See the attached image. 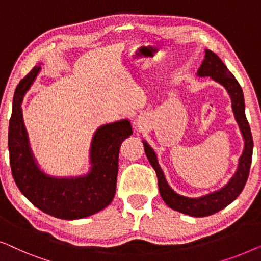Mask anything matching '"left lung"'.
<instances>
[{
  "mask_svg": "<svg viewBox=\"0 0 261 261\" xmlns=\"http://www.w3.org/2000/svg\"><path fill=\"white\" fill-rule=\"evenodd\" d=\"M197 75L212 76V79H214L215 82L220 83L223 87H226L227 92L229 93L230 99H232L234 116H236L237 122L240 126L242 137L245 139L244 152H242L239 160L238 170L232 179L222 189L208 194L205 196L199 197V199L182 196L175 193L169 187L162 169H161L159 162H157L156 153L153 152V150L150 148V145L146 142H143V144H144L146 157H148L150 164L156 171L157 179H159L160 194L164 202L174 211L190 216H195V218H202V216L212 215L214 213L221 211L240 195L249 175L253 153V139L251 127L248 125L247 118H246L245 115V100L242 89L236 79V76L228 71L226 65L221 61V59L215 53H213L212 50L205 49L204 60L199 71H197Z\"/></svg>",
  "mask_w": 261,
  "mask_h": 261,
  "instance_id": "1",
  "label": "left lung"
}]
</instances>
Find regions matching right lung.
Wrapping results in <instances>:
<instances>
[{
  "mask_svg": "<svg viewBox=\"0 0 261 261\" xmlns=\"http://www.w3.org/2000/svg\"><path fill=\"white\" fill-rule=\"evenodd\" d=\"M39 71L40 67L35 66L19 83L14 93L8 132L14 181L20 192L46 214L64 220L86 218L104 209L113 200L120 144L132 135L131 124L124 119L99 127L91 145L92 168L86 176L57 178L46 175L33 159L21 111L23 95Z\"/></svg>",
  "mask_w": 261,
  "mask_h": 261,
  "instance_id": "1",
  "label": "right lung"
}]
</instances>
